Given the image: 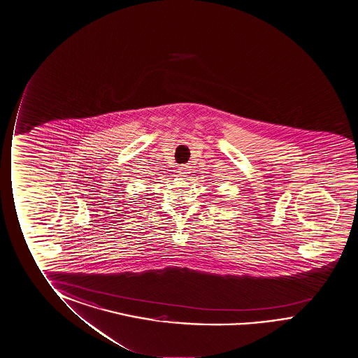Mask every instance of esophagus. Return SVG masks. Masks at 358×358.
Instances as JSON below:
<instances>
[{"instance_id": "34e87169", "label": "esophagus", "mask_w": 358, "mask_h": 358, "mask_svg": "<svg viewBox=\"0 0 358 358\" xmlns=\"http://www.w3.org/2000/svg\"><path fill=\"white\" fill-rule=\"evenodd\" d=\"M189 166H179V169H178V173H179V176H187V174H189Z\"/></svg>"}]
</instances>
